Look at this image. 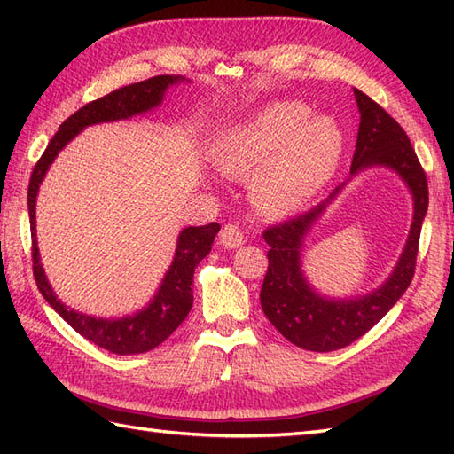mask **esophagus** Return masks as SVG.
<instances>
[{"label": "esophagus", "instance_id": "34e87169", "mask_svg": "<svg viewBox=\"0 0 454 454\" xmlns=\"http://www.w3.org/2000/svg\"><path fill=\"white\" fill-rule=\"evenodd\" d=\"M246 242L244 232L236 224H226L220 230V244L226 249H236Z\"/></svg>", "mask_w": 454, "mask_h": 454}]
</instances>
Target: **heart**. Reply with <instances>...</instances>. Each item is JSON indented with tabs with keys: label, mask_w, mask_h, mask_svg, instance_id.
<instances>
[{
	"label": "heart",
	"mask_w": 454,
	"mask_h": 454,
	"mask_svg": "<svg viewBox=\"0 0 454 454\" xmlns=\"http://www.w3.org/2000/svg\"><path fill=\"white\" fill-rule=\"evenodd\" d=\"M298 101H278L224 134L212 156L226 176L257 171L254 200L267 215H286L310 199L337 166L341 130L330 117H311Z\"/></svg>",
	"instance_id": "obj_1"
}]
</instances>
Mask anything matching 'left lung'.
I'll return each instance as SVG.
<instances>
[{"label":"left lung","instance_id":"8db88e82","mask_svg":"<svg viewBox=\"0 0 454 454\" xmlns=\"http://www.w3.org/2000/svg\"><path fill=\"white\" fill-rule=\"evenodd\" d=\"M353 91L361 122L356 132L351 176L371 166H387L396 171L411 191L413 222L406 247L388 281L371 294L347 298V301H333L317 294L306 283L301 265L304 236L341 187H337L322 205L265 230L263 238L271 249L267 252L269 267L259 301L269 322L288 341L306 351L327 353L347 347L369 332L374 324H379L384 314L400 301L416 273L421 224L429 205L426 171L416 156V150L411 148L408 134L369 95L359 90Z\"/></svg>","mask_w":454,"mask_h":454}]
</instances>
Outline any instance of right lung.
I'll use <instances>...</instances> for the list:
<instances>
[{"label":"right lung","mask_w":454,"mask_h":454,"mask_svg":"<svg viewBox=\"0 0 454 454\" xmlns=\"http://www.w3.org/2000/svg\"><path fill=\"white\" fill-rule=\"evenodd\" d=\"M181 80L183 78H179V75H156V78L124 85V88L114 90L101 99H95L88 105H83L82 109L75 111L72 117H67L60 124V129H58L52 140L48 142L41 160L36 161V166L31 173V183H28L27 200L28 216H31L33 275L38 291L46 298V302L51 304L75 332L83 335L85 340H90L95 345L103 347V349L117 355H137L153 349V347H158L161 341H166L168 337L177 330L179 324L185 320L192 306V275H195V267L202 262V257L208 255L212 242H215V236L220 230V224L218 222H210L207 226H189L183 230L177 239V249L176 257H173V263L166 277H163L160 291L153 296V301L148 304V308H144V310L137 312L134 316L121 317V320H103V317L85 316L66 308L52 293L51 285H48L41 259H38L36 246V192L38 187H41L48 168H51V163L58 156V152H60L75 134L82 132L85 127H90V124L130 119L134 114L146 113L153 107H158L163 99V93H166L169 85Z\"/></svg>","instance_id":"1"}]
</instances>
